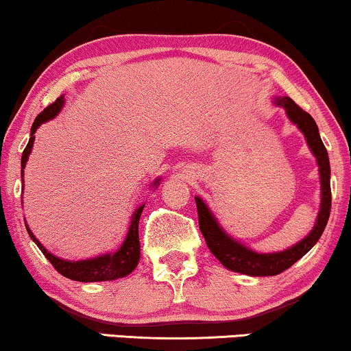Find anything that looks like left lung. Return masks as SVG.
I'll list each match as a JSON object with an SVG mask.
<instances>
[{
	"instance_id": "left-lung-1",
	"label": "left lung",
	"mask_w": 351,
	"mask_h": 351,
	"mask_svg": "<svg viewBox=\"0 0 351 351\" xmlns=\"http://www.w3.org/2000/svg\"><path fill=\"white\" fill-rule=\"evenodd\" d=\"M273 104L285 108L287 118L292 124L299 128L304 134L306 145L313 153L318 162L319 184H321V203L319 210L316 215L313 228L304 239L295 243L294 246L278 252H256L254 249L247 247L246 244L239 243L238 239L225 232L219 220L215 219L213 210L204 203L199 196H195L196 208H198L199 230L203 233L209 251L217 257V261L227 268V270L243 273L247 276H273L280 275L281 271L294 265V263L305 256L311 247L318 243L323 234L326 223L330 214V165L328 150H326L323 141L319 137L318 126L315 119L308 113L304 112L291 97H275Z\"/></svg>"
}]
</instances>
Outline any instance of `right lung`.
I'll list each match as a JSON object with an SVG mask.
<instances>
[{
	"label": "right lung",
	"mask_w": 351,
	"mask_h": 351,
	"mask_svg": "<svg viewBox=\"0 0 351 351\" xmlns=\"http://www.w3.org/2000/svg\"><path fill=\"white\" fill-rule=\"evenodd\" d=\"M64 104H65V97L64 95H60V97L57 99L54 104H51L49 107H46L45 110H43V112L35 118V121H33V126L30 131V141H28L25 150H23V153H22V161H21L22 184H23V169H25L28 156H30V153H32L33 142H35L36 129L40 128L43 123L56 118L57 114L60 113ZM160 182H161V179L158 177V179L152 184L153 189H158ZM143 208H145V204H141L137 209H134V213L131 215V222H129L126 238H124V241L121 246H119L118 251L105 252V254H102V256L84 258V261H65V258L54 256V254H51L40 241H38L36 237L30 230V227H28V223H25V227H27L28 234H30V238L35 241L36 246L40 247V251L45 254V257L52 263V265H54V268L60 273V275H64L65 278H70V280H73V281H81V282L113 281V280H118V278H124V276L131 275V273L134 271V268L137 267L138 261H141L138 220H141Z\"/></svg>",
	"instance_id": "obj_1"
}]
</instances>
